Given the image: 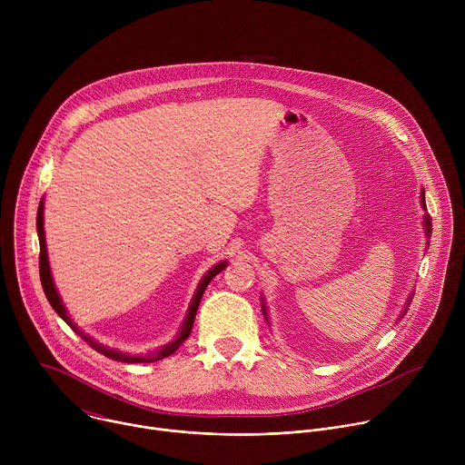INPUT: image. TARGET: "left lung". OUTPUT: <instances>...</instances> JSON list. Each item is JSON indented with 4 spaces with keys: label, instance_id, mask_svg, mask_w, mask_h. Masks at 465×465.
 Returning <instances> with one entry per match:
<instances>
[{
    "label": "left lung",
    "instance_id": "8db88e82",
    "mask_svg": "<svg viewBox=\"0 0 465 465\" xmlns=\"http://www.w3.org/2000/svg\"><path fill=\"white\" fill-rule=\"evenodd\" d=\"M421 208H423V210H427V204H425V191H423V189H421ZM423 230H425V237H427V244H429V239H430V233H432V224H430V215H429V213H425V215H423ZM412 298H414V291L409 294L407 303H405V307H403V311H401L400 318H403V316H405V312L409 311V305H411ZM261 309H262V316H264V320H267V323H269V311H267V303H264V298H262V296H261Z\"/></svg>",
    "mask_w": 465,
    "mask_h": 465
}]
</instances>
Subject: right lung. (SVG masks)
Listing matches in <instances>:
<instances>
[{
	"mask_svg": "<svg viewBox=\"0 0 465 465\" xmlns=\"http://www.w3.org/2000/svg\"><path fill=\"white\" fill-rule=\"evenodd\" d=\"M36 232H38V241H40V282H42V287H44V292H45L47 302L51 303V307L54 309V312H56L65 323H68V325L75 331L77 335H81L95 351L103 353L104 357H108V359H112V361H119V362H130V364H136V362H154V361H162V359L173 355V353L187 341V337H189V333H191L193 322H194V314H196L198 303H201V298H203L206 287L210 285V282H212L219 272H223V271L226 269V264H228V261L224 259V261L217 262L215 267H212V269L204 274V278L201 280V283H198V287H196V291H194V294H193V298H191L187 314H185V318H183V322H182V325H180V329H178V333H176V337H174L171 342H167V344H163V346H160V348H156L154 351H149V353H145V355H132V353H123V351H119V350H112V348H108V346L99 344L97 341H94L90 335H86L84 331L72 320L68 309L64 307L62 298H60L58 291H56V287H54V282H53V276H51V269H49V259H47L45 232H44V196H42L40 206H38V213H36Z\"/></svg>",
	"mask_w": 465,
	"mask_h": 465,
	"instance_id": "add662e5",
	"label": "right lung"
}]
</instances>
